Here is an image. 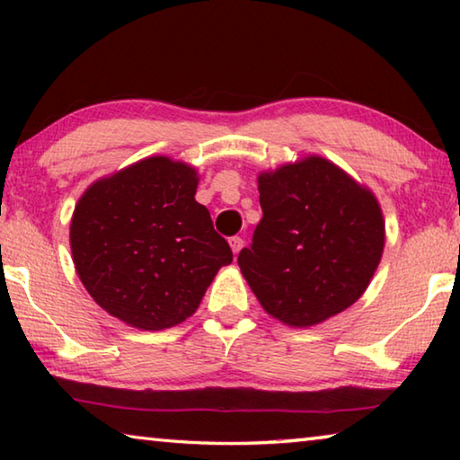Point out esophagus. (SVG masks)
<instances>
[{"label": "esophagus", "mask_w": 460, "mask_h": 460, "mask_svg": "<svg viewBox=\"0 0 460 460\" xmlns=\"http://www.w3.org/2000/svg\"><path fill=\"white\" fill-rule=\"evenodd\" d=\"M229 245H231V252L237 255L241 252V247H243V239H241V237H231L229 239Z\"/></svg>", "instance_id": "obj_1"}]
</instances>
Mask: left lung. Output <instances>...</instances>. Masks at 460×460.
<instances>
[{"label": "left lung", "mask_w": 460, "mask_h": 460, "mask_svg": "<svg viewBox=\"0 0 460 460\" xmlns=\"http://www.w3.org/2000/svg\"><path fill=\"white\" fill-rule=\"evenodd\" d=\"M258 190L263 217L237 263L261 308L308 329L353 306L384 255L376 194L316 154L263 170Z\"/></svg>", "instance_id": "obj_1"}]
</instances>
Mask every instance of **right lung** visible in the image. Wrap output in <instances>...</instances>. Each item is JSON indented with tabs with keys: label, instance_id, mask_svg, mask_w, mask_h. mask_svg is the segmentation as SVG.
Returning a JSON list of instances; mask_svg holds the SVG:
<instances>
[{
	"label": "right lung",
	"instance_id": "obj_1",
	"mask_svg": "<svg viewBox=\"0 0 460 460\" xmlns=\"http://www.w3.org/2000/svg\"><path fill=\"white\" fill-rule=\"evenodd\" d=\"M197 168L150 155L99 178L71 219L76 274L121 323L162 331L197 313L207 288L233 261L207 207L194 200Z\"/></svg>",
	"mask_w": 460,
	"mask_h": 460
}]
</instances>
